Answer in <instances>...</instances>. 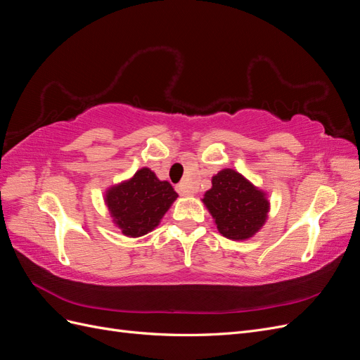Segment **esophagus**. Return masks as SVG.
Here are the masks:
<instances>
[{
    "instance_id": "34e87169",
    "label": "esophagus",
    "mask_w": 360,
    "mask_h": 360,
    "mask_svg": "<svg viewBox=\"0 0 360 360\" xmlns=\"http://www.w3.org/2000/svg\"><path fill=\"white\" fill-rule=\"evenodd\" d=\"M177 192H179L180 195H183V197H189V195H192V192H191V189L188 188L186 183L177 184Z\"/></svg>"
}]
</instances>
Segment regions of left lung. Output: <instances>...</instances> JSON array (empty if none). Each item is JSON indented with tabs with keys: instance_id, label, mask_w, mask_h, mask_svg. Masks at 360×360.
<instances>
[{
	"instance_id": "8db88e82",
	"label": "left lung",
	"mask_w": 360,
	"mask_h": 360,
	"mask_svg": "<svg viewBox=\"0 0 360 360\" xmlns=\"http://www.w3.org/2000/svg\"><path fill=\"white\" fill-rule=\"evenodd\" d=\"M202 202L212 213L219 233L231 240L252 237L267 219L266 193L234 169L216 174Z\"/></svg>"
}]
</instances>
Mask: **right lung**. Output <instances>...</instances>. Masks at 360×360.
Segmentation results:
<instances>
[{"mask_svg": "<svg viewBox=\"0 0 360 360\" xmlns=\"http://www.w3.org/2000/svg\"><path fill=\"white\" fill-rule=\"evenodd\" d=\"M179 195L168 181L143 168L135 176L106 192V205L124 236L139 237L155 230Z\"/></svg>", "mask_w": 360, "mask_h": 360, "instance_id": "1", "label": "right lung"}]
</instances>
